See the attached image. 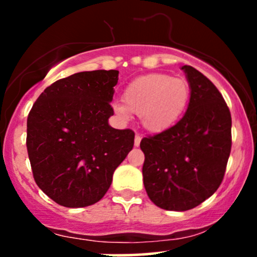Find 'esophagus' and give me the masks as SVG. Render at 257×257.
<instances>
[{
    "mask_svg": "<svg viewBox=\"0 0 257 257\" xmlns=\"http://www.w3.org/2000/svg\"><path fill=\"white\" fill-rule=\"evenodd\" d=\"M140 143H141V135L137 134V135H135V139H134V145H135V147L140 146Z\"/></svg>",
    "mask_w": 257,
    "mask_h": 257,
    "instance_id": "34e87169",
    "label": "esophagus"
}]
</instances>
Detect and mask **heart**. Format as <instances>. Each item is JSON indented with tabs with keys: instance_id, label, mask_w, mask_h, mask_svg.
<instances>
[{
	"instance_id": "heart-1",
	"label": "heart",
	"mask_w": 257,
	"mask_h": 257,
	"mask_svg": "<svg viewBox=\"0 0 257 257\" xmlns=\"http://www.w3.org/2000/svg\"><path fill=\"white\" fill-rule=\"evenodd\" d=\"M190 85L184 78L167 73H149L131 82L123 93L124 102L114 101L113 112L128 120L139 114L144 128L152 133L169 129L181 118L190 102Z\"/></svg>"
}]
</instances>
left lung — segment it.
<instances>
[{"label": "left lung", "mask_w": 257, "mask_h": 257, "mask_svg": "<svg viewBox=\"0 0 257 257\" xmlns=\"http://www.w3.org/2000/svg\"><path fill=\"white\" fill-rule=\"evenodd\" d=\"M181 70L191 90L187 111L172 128L140 143L147 196L173 211L190 210L213 196L232 146L231 113L221 93L194 67Z\"/></svg>", "instance_id": "left-lung-1"}]
</instances>
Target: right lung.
Instances as JSON below:
<instances>
[{"instance_id": "1", "label": "right lung", "mask_w": 257, "mask_h": 257, "mask_svg": "<svg viewBox=\"0 0 257 257\" xmlns=\"http://www.w3.org/2000/svg\"><path fill=\"white\" fill-rule=\"evenodd\" d=\"M117 70L78 72L46 89L28 117V147L36 184L66 208L99 202L134 146V132L108 124Z\"/></svg>"}]
</instances>
